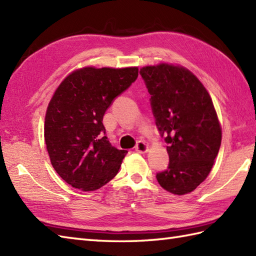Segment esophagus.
Wrapping results in <instances>:
<instances>
[{"label":"esophagus","instance_id":"obj_1","mask_svg":"<svg viewBox=\"0 0 256 256\" xmlns=\"http://www.w3.org/2000/svg\"><path fill=\"white\" fill-rule=\"evenodd\" d=\"M135 150H136L138 153H140V154L148 153V145L146 144L145 142H142V140H140V142H138L136 146H135Z\"/></svg>","mask_w":256,"mask_h":256}]
</instances>
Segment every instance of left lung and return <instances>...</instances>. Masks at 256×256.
Instances as JSON below:
<instances>
[{
	"instance_id": "8db88e82",
	"label": "left lung",
	"mask_w": 256,
	"mask_h": 256,
	"mask_svg": "<svg viewBox=\"0 0 256 256\" xmlns=\"http://www.w3.org/2000/svg\"><path fill=\"white\" fill-rule=\"evenodd\" d=\"M156 125L165 138L170 164L156 175L168 192H194L208 177L219 153L222 130L214 102L201 81L179 64L140 68Z\"/></svg>"
}]
</instances>
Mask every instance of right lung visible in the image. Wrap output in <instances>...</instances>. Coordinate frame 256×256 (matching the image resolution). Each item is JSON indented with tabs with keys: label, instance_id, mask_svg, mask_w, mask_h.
I'll list each match as a JSON object with an SVG mask.
<instances>
[{
	"label": "right lung",
	"instance_id": "add662e5",
	"mask_svg": "<svg viewBox=\"0 0 256 256\" xmlns=\"http://www.w3.org/2000/svg\"><path fill=\"white\" fill-rule=\"evenodd\" d=\"M138 67L74 70L48 103L44 136L50 162L67 184L94 192L116 177L128 150L108 142L102 123L106 108L136 80Z\"/></svg>",
	"mask_w": 256,
	"mask_h": 256
}]
</instances>
